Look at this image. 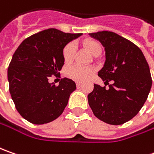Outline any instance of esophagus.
Returning <instances> with one entry per match:
<instances>
[{
    "mask_svg": "<svg viewBox=\"0 0 154 154\" xmlns=\"http://www.w3.org/2000/svg\"><path fill=\"white\" fill-rule=\"evenodd\" d=\"M76 86H78V87L81 86V82L80 81H76Z\"/></svg>",
    "mask_w": 154,
    "mask_h": 154,
    "instance_id": "esophagus-1",
    "label": "esophagus"
}]
</instances>
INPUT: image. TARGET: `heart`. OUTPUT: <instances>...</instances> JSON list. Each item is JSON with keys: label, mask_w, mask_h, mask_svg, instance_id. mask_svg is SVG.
<instances>
[{"label": "heart", "mask_w": 154, "mask_h": 154, "mask_svg": "<svg viewBox=\"0 0 154 154\" xmlns=\"http://www.w3.org/2000/svg\"><path fill=\"white\" fill-rule=\"evenodd\" d=\"M86 47L87 51H89L92 55L100 54L102 51V46L99 43L96 41H88L86 42ZM75 45L74 43H69L66 45L62 51V56L63 60L66 63H70L74 60V54H75ZM68 77L76 80H85L88 79L91 74H92V68H86L80 65H74L72 67H69L66 71Z\"/></svg>", "instance_id": "heart-1"}]
</instances>
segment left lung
I'll return each mask as SVG.
<instances>
[{"mask_svg":"<svg viewBox=\"0 0 154 154\" xmlns=\"http://www.w3.org/2000/svg\"><path fill=\"white\" fill-rule=\"evenodd\" d=\"M105 51V62L98 76L109 88L94 84L88 103L99 120L120 125L138 114L152 86L151 73L142 51L129 40L112 32L89 33Z\"/></svg>","mask_w":154,"mask_h":154,"instance_id":"obj_1","label":"left lung"}]
</instances>
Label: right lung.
<instances>
[{
	"instance_id": "1",
	"label": "right lung",
	"mask_w": 154,
	"mask_h": 154,
	"mask_svg": "<svg viewBox=\"0 0 154 154\" xmlns=\"http://www.w3.org/2000/svg\"><path fill=\"white\" fill-rule=\"evenodd\" d=\"M82 33L50 28L26 38L15 51L8 69L9 92L18 112L33 124H45L62 115L76 89L70 79L49 82L64 64L62 51Z\"/></svg>"
}]
</instances>
